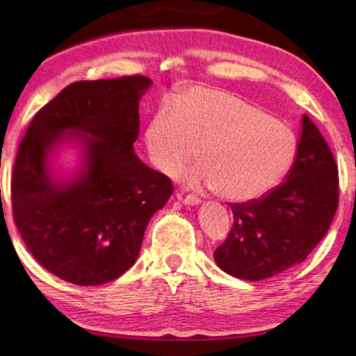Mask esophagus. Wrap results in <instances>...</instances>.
Instances as JSON below:
<instances>
[{
	"label": "esophagus",
	"instance_id": "obj_1",
	"mask_svg": "<svg viewBox=\"0 0 356 356\" xmlns=\"http://www.w3.org/2000/svg\"><path fill=\"white\" fill-rule=\"evenodd\" d=\"M177 197H178V201H181L183 204H188V206H197V204L201 202V199L193 196V194H186L184 191L178 193Z\"/></svg>",
	"mask_w": 356,
	"mask_h": 356
}]
</instances>
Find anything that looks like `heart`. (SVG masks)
<instances>
[{
	"label": "heart",
	"mask_w": 356,
	"mask_h": 356,
	"mask_svg": "<svg viewBox=\"0 0 356 356\" xmlns=\"http://www.w3.org/2000/svg\"><path fill=\"white\" fill-rule=\"evenodd\" d=\"M149 157L177 175L196 157L194 183L213 186L228 201H252L274 189L293 167L298 139L289 126L227 90L193 87L145 129Z\"/></svg>",
	"instance_id": "1"
}]
</instances>
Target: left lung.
<instances>
[{"mask_svg":"<svg viewBox=\"0 0 356 356\" xmlns=\"http://www.w3.org/2000/svg\"><path fill=\"white\" fill-rule=\"evenodd\" d=\"M230 206L233 227L213 259L236 279H269L303 262L318 246L339 206V170L308 115L285 181L261 199Z\"/></svg>","mask_w":356,"mask_h":356,"instance_id":"obj_1","label":"left lung"}]
</instances>
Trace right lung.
Segmentation results:
<instances>
[{"label":"right lung","mask_w":356,"mask_h":356,"mask_svg":"<svg viewBox=\"0 0 356 356\" xmlns=\"http://www.w3.org/2000/svg\"><path fill=\"white\" fill-rule=\"evenodd\" d=\"M150 86L140 74L72 82L37 111L19 144L14 222L32 256L70 284L123 275L138 259L150 217L172 196V179L133 149L139 100ZM72 138L83 145L85 163L76 177L58 180L49 159Z\"/></svg>","instance_id":"right-lung-1"}]
</instances>
